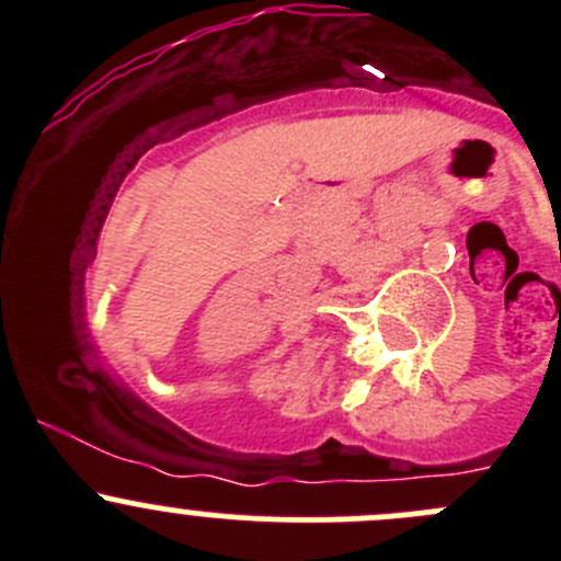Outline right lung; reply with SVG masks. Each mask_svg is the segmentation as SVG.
Masks as SVG:
<instances>
[{
  "label": "right lung",
  "instance_id": "obj_1",
  "mask_svg": "<svg viewBox=\"0 0 561 561\" xmlns=\"http://www.w3.org/2000/svg\"><path fill=\"white\" fill-rule=\"evenodd\" d=\"M98 380H100V386H105V382H107V380H105V377H103V375H98Z\"/></svg>",
  "mask_w": 561,
  "mask_h": 561
}]
</instances>
